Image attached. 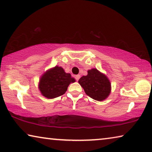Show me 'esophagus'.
Here are the masks:
<instances>
[{
  "instance_id": "esophagus-1",
  "label": "esophagus",
  "mask_w": 152,
  "mask_h": 152,
  "mask_svg": "<svg viewBox=\"0 0 152 152\" xmlns=\"http://www.w3.org/2000/svg\"><path fill=\"white\" fill-rule=\"evenodd\" d=\"M80 76L79 75V74H78V75H76L75 76V78H76V80L78 81L79 79H80Z\"/></svg>"
}]
</instances>
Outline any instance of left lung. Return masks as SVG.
Segmentation results:
<instances>
[{"mask_svg": "<svg viewBox=\"0 0 152 152\" xmlns=\"http://www.w3.org/2000/svg\"><path fill=\"white\" fill-rule=\"evenodd\" d=\"M87 72V75L82 76L78 80V83L83 88L85 93L99 102L106 99L112 88L107 76L96 68L88 69Z\"/></svg>", "mask_w": 152, "mask_h": 152, "instance_id": "left-lung-1", "label": "left lung"}]
</instances>
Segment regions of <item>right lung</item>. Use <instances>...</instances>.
<instances>
[{
	"mask_svg": "<svg viewBox=\"0 0 152 152\" xmlns=\"http://www.w3.org/2000/svg\"><path fill=\"white\" fill-rule=\"evenodd\" d=\"M76 81L71 74L66 73L58 66L46 71L40 77L38 88L40 93L47 99L59 97L66 92L70 83Z\"/></svg>",
	"mask_w": 152,
	"mask_h": 152,
	"instance_id": "obj_1",
	"label": "right lung"
}]
</instances>
